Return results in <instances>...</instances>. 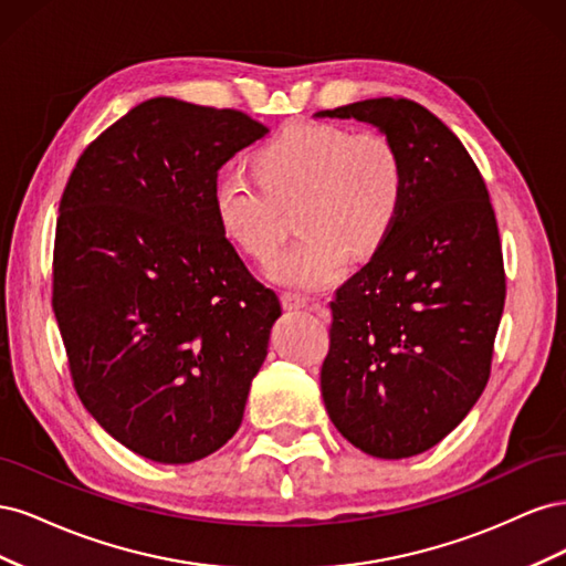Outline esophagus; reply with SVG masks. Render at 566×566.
I'll list each match as a JSON object with an SVG mask.
<instances>
[{
    "label": "esophagus",
    "instance_id": "34e87169",
    "mask_svg": "<svg viewBox=\"0 0 566 566\" xmlns=\"http://www.w3.org/2000/svg\"><path fill=\"white\" fill-rule=\"evenodd\" d=\"M281 300H283V306L287 312H295V310H304V306H310V297H304L300 293H283Z\"/></svg>",
    "mask_w": 566,
    "mask_h": 566
}]
</instances>
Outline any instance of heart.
<instances>
[{"instance_id": "b5f03b06", "label": "heart", "mask_w": 566, "mask_h": 566, "mask_svg": "<svg viewBox=\"0 0 566 566\" xmlns=\"http://www.w3.org/2000/svg\"><path fill=\"white\" fill-rule=\"evenodd\" d=\"M262 177L221 169L212 202L221 229L245 252L264 256L283 233L281 205L302 196V238L276 252L264 271L287 287L316 290L337 281L354 254L382 243L403 198L401 158L378 132L349 134L297 123L256 153Z\"/></svg>"}]
</instances>
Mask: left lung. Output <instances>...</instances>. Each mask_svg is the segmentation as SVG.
Wrapping results in <instances>:
<instances>
[{"label":"left lung","mask_w":566,"mask_h":566,"mask_svg":"<svg viewBox=\"0 0 566 566\" xmlns=\"http://www.w3.org/2000/svg\"><path fill=\"white\" fill-rule=\"evenodd\" d=\"M314 117L375 127L403 167L389 233L331 302L323 403L352 447L418 455L455 430L489 380L505 271L486 184L458 136L416 101L368 98Z\"/></svg>","instance_id":"obj_1"}]
</instances>
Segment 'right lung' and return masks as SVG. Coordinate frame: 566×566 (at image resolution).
Returning a JSON list of instances; mask_svg holds the SVG:
<instances>
[{
  "mask_svg": "<svg viewBox=\"0 0 566 566\" xmlns=\"http://www.w3.org/2000/svg\"><path fill=\"white\" fill-rule=\"evenodd\" d=\"M269 127L238 111L144 101L82 153L54 248V314L84 408L148 460L186 465L238 432L273 290L221 229L219 167Z\"/></svg>",
  "mask_w": 566,
  "mask_h": 566,
  "instance_id": "right-lung-1",
  "label": "right lung"
}]
</instances>
